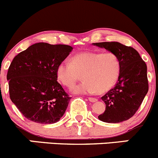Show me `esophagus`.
Returning <instances> with one entry per match:
<instances>
[{
	"label": "esophagus",
	"instance_id": "1",
	"mask_svg": "<svg viewBox=\"0 0 158 158\" xmlns=\"http://www.w3.org/2000/svg\"><path fill=\"white\" fill-rule=\"evenodd\" d=\"M88 100L90 101V102H97V101H98V99L94 98H89Z\"/></svg>",
	"mask_w": 158,
	"mask_h": 158
}]
</instances>
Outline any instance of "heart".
Masks as SVG:
<instances>
[{
	"mask_svg": "<svg viewBox=\"0 0 158 158\" xmlns=\"http://www.w3.org/2000/svg\"><path fill=\"white\" fill-rule=\"evenodd\" d=\"M120 74V62L111 52L101 54L82 52L70 61H62L57 68L58 81L65 87H72L83 76L81 84L71 89L74 94H103L115 85Z\"/></svg>",
	"mask_w": 158,
	"mask_h": 158,
	"instance_id": "1",
	"label": "heart"
}]
</instances>
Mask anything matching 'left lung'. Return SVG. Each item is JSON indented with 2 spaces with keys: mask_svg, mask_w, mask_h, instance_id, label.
I'll use <instances>...</instances> for the list:
<instances>
[{
  "mask_svg": "<svg viewBox=\"0 0 158 158\" xmlns=\"http://www.w3.org/2000/svg\"><path fill=\"white\" fill-rule=\"evenodd\" d=\"M93 44L114 54L120 62L118 82L101 98L106 108L98 119L106 123L127 121L137 112L148 91L146 64L135 49L119 42Z\"/></svg>",
  "mask_w": 158,
  "mask_h": 158,
  "instance_id": "1",
  "label": "left lung"
}]
</instances>
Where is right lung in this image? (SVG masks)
<instances>
[{"instance_id":"right-lung-1","label":"right lung","mask_w":158,"mask_h":158,"mask_svg":"<svg viewBox=\"0 0 158 158\" xmlns=\"http://www.w3.org/2000/svg\"><path fill=\"white\" fill-rule=\"evenodd\" d=\"M72 50L69 45L40 42L13 59L7 74L9 94L27 119L54 124L65 113L71 98L57 81V68Z\"/></svg>"}]
</instances>
